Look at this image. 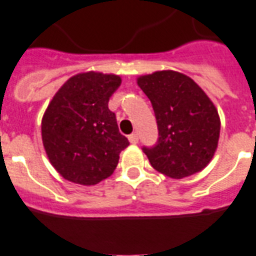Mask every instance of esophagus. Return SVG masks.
<instances>
[{
  "label": "esophagus",
  "mask_w": 256,
  "mask_h": 256,
  "mask_svg": "<svg viewBox=\"0 0 256 256\" xmlns=\"http://www.w3.org/2000/svg\"><path fill=\"white\" fill-rule=\"evenodd\" d=\"M128 140H130V144H137V142H138V136H137V133H132V134H130V137H128Z\"/></svg>",
  "instance_id": "obj_1"
}]
</instances>
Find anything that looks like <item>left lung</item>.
Here are the masks:
<instances>
[{"mask_svg": "<svg viewBox=\"0 0 256 256\" xmlns=\"http://www.w3.org/2000/svg\"><path fill=\"white\" fill-rule=\"evenodd\" d=\"M150 99L160 138L144 148L158 172L183 179L204 170L218 146L221 120L216 106L191 77L175 70H157L137 77Z\"/></svg>", "mask_w": 256, "mask_h": 256, "instance_id": "8db88e82", "label": "left lung"}]
</instances>
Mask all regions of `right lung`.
Instances as JSON below:
<instances>
[{"label":"right lung","mask_w":256,"mask_h":256,"mask_svg":"<svg viewBox=\"0 0 256 256\" xmlns=\"http://www.w3.org/2000/svg\"><path fill=\"white\" fill-rule=\"evenodd\" d=\"M118 74L85 72L57 90L42 119V140L54 170L76 184L94 186L112 175L130 142L119 132L110 96Z\"/></svg>","instance_id":"obj_1"}]
</instances>
